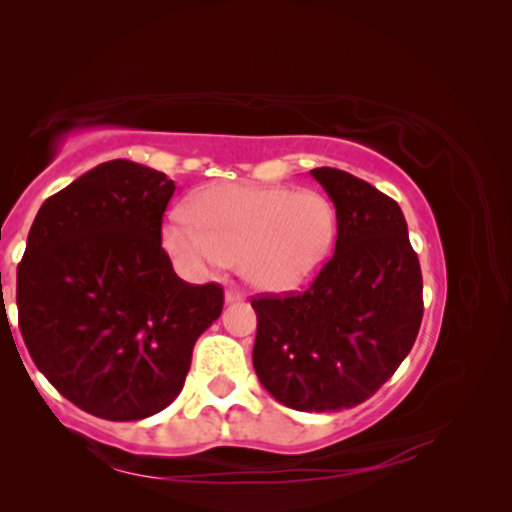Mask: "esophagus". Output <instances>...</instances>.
Here are the masks:
<instances>
[{
	"mask_svg": "<svg viewBox=\"0 0 512 512\" xmlns=\"http://www.w3.org/2000/svg\"><path fill=\"white\" fill-rule=\"evenodd\" d=\"M246 296L239 289H228L225 291V305H232V302H241Z\"/></svg>",
	"mask_w": 512,
	"mask_h": 512,
	"instance_id": "1",
	"label": "esophagus"
}]
</instances>
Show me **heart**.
<instances>
[{
  "instance_id": "b5f03b06",
  "label": "heart",
  "mask_w": 512,
  "mask_h": 512,
  "mask_svg": "<svg viewBox=\"0 0 512 512\" xmlns=\"http://www.w3.org/2000/svg\"><path fill=\"white\" fill-rule=\"evenodd\" d=\"M336 239L334 205L318 192L212 185L187 203V216L162 225V246L189 275L237 262L266 293H291L325 266Z\"/></svg>"
}]
</instances>
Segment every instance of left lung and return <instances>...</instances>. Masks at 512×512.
Instances as JSON below:
<instances>
[{
  "mask_svg": "<svg viewBox=\"0 0 512 512\" xmlns=\"http://www.w3.org/2000/svg\"><path fill=\"white\" fill-rule=\"evenodd\" d=\"M336 207L334 257L300 296L257 298L253 366L296 411L352 409L391 379L422 323V273L393 198L348 171H309Z\"/></svg>",
  "mask_w": 512,
  "mask_h": 512,
  "instance_id": "1",
  "label": "left lung"
}]
</instances>
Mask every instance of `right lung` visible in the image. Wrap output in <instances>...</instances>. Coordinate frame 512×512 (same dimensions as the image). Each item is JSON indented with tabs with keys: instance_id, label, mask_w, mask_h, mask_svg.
Returning a JSON list of instances; mask_svg holds the SVG:
<instances>
[{
	"instance_id": "obj_1",
	"label": "right lung",
	"mask_w": 512,
	"mask_h": 512,
	"mask_svg": "<svg viewBox=\"0 0 512 512\" xmlns=\"http://www.w3.org/2000/svg\"><path fill=\"white\" fill-rule=\"evenodd\" d=\"M173 180L110 160L49 196L17 266V316L56 391L103 420H142L183 391L192 350L221 316L219 284L180 280L162 250Z\"/></svg>"
}]
</instances>
